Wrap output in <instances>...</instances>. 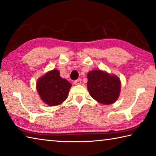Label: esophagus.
Wrapping results in <instances>:
<instances>
[{
	"label": "esophagus",
	"mask_w": 156,
	"mask_h": 156,
	"mask_svg": "<svg viewBox=\"0 0 156 156\" xmlns=\"http://www.w3.org/2000/svg\"><path fill=\"white\" fill-rule=\"evenodd\" d=\"M73 84H76V85H78V84H81V80L80 79H78V80H76L73 81Z\"/></svg>",
	"instance_id": "34e87169"
}]
</instances>
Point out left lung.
Listing matches in <instances>:
<instances>
[{"label": "left lung", "mask_w": 156, "mask_h": 156, "mask_svg": "<svg viewBox=\"0 0 156 156\" xmlns=\"http://www.w3.org/2000/svg\"><path fill=\"white\" fill-rule=\"evenodd\" d=\"M87 89L91 96L100 103L110 105L118 98L120 80L117 76L100 70H94L87 74Z\"/></svg>", "instance_id": "1"}]
</instances>
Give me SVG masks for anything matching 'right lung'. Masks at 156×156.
Wrapping results in <instances>:
<instances>
[{
  "mask_svg": "<svg viewBox=\"0 0 156 156\" xmlns=\"http://www.w3.org/2000/svg\"><path fill=\"white\" fill-rule=\"evenodd\" d=\"M71 87V83L60 77L56 69L50 71L39 78L36 84L41 99L49 106H56L64 102Z\"/></svg>",
  "mask_w": 156,
  "mask_h": 156,
  "instance_id": "add662e5",
  "label": "right lung"
}]
</instances>
